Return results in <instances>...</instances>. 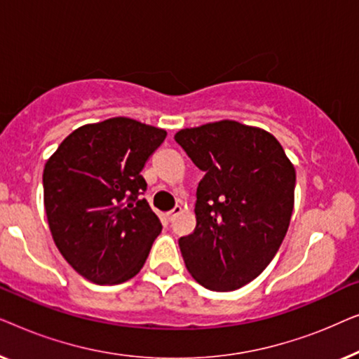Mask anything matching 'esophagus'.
I'll return each mask as SVG.
<instances>
[{
	"label": "esophagus",
	"mask_w": 359,
	"mask_h": 359,
	"mask_svg": "<svg viewBox=\"0 0 359 359\" xmlns=\"http://www.w3.org/2000/svg\"><path fill=\"white\" fill-rule=\"evenodd\" d=\"M181 212H183V209H181L180 205H176V208H175L173 210H170V212L166 214V219H168L170 222H173V220H175L176 217H178V215H180Z\"/></svg>",
	"instance_id": "esophagus-1"
}]
</instances>
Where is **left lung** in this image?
<instances>
[{"label": "left lung", "instance_id": "8db88e82", "mask_svg": "<svg viewBox=\"0 0 359 359\" xmlns=\"http://www.w3.org/2000/svg\"><path fill=\"white\" fill-rule=\"evenodd\" d=\"M204 171L196 229L180 238L186 268L210 291H235L263 273L291 222L296 168L276 137L237 121L176 132Z\"/></svg>", "mask_w": 359, "mask_h": 359}]
</instances>
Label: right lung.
Here are the masks:
<instances>
[{
    "mask_svg": "<svg viewBox=\"0 0 359 359\" xmlns=\"http://www.w3.org/2000/svg\"><path fill=\"white\" fill-rule=\"evenodd\" d=\"M166 130L130 117L85 124L43 166V205L58 252L95 284H121L144 266L161 222L140 171Z\"/></svg>",
    "mask_w": 359,
    "mask_h": 359,
    "instance_id": "1",
    "label": "right lung"
}]
</instances>
